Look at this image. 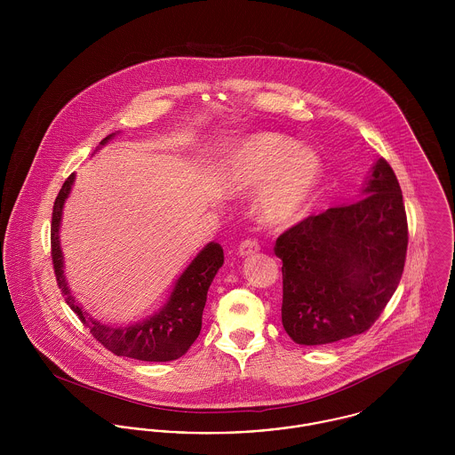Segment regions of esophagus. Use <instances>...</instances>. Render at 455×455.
I'll return each mask as SVG.
<instances>
[{"label": "esophagus", "instance_id": "34e87169", "mask_svg": "<svg viewBox=\"0 0 455 455\" xmlns=\"http://www.w3.org/2000/svg\"><path fill=\"white\" fill-rule=\"evenodd\" d=\"M259 251V244H258V241H254V239H245L239 245V254L241 256H251V254H254V252H258Z\"/></svg>", "mask_w": 455, "mask_h": 455}]
</instances>
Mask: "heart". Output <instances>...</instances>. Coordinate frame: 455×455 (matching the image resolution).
I'll list each match as a JSON object with an SVG mask.
<instances>
[{"label": "heart", "instance_id": "b5f03b06", "mask_svg": "<svg viewBox=\"0 0 455 455\" xmlns=\"http://www.w3.org/2000/svg\"><path fill=\"white\" fill-rule=\"evenodd\" d=\"M320 172L316 152L277 133H258L239 141L225 163V178L234 190L262 185L254 210L274 227L289 225L305 212Z\"/></svg>", "mask_w": 455, "mask_h": 455}]
</instances>
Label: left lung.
<instances>
[{"instance_id": "left-lung-1", "label": "left lung", "mask_w": 455, "mask_h": 455, "mask_svg": "<svg viewBox=\"0 0 455 455\" xmlns=\"http://www.w3.org/2000/svg\"><path fill=\"white\" fill-rule=\"evenodd\" d=\"M358 203L312 214L280 234L282 325L305 347L362 334L383 314L407 256L402 188L386 159Z\"/></svg>"}]
</instances>
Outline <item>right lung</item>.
<instances>
[{"label":"right lung","mask_w":455,"mask_h":455,"mask_svg":"<svg viewBox=\"0 0 455 455\" xmlns=\"http://www.w3.org/2000/svg\"><path fill=\"white\" fill-rule=\"evenodd\" d=\"M112 135L100 141L104 145ZM74 175H70L53 204L52 212V263L57 285L66 296L70 310L79 316L92 336L117 356H128L143 362H170L185 355L197 339L203 327V312L208 298V289L216 272L223 265V247L216 243L206 245L197 258L188 265L176 282L166 307L154 316L128 327H108L84 314L70 294L64 279V261L59 243V227L62 208L69 196Z\"/></svg>","instance_id":"right-lung-1"}]
</instances>
